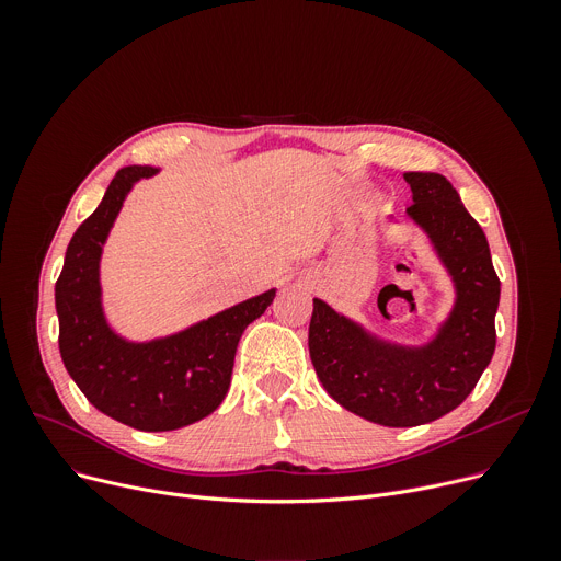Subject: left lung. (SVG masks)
I'll use <instances>...</instances> for the list:
<instances>
[{
    "instance_id": "obj_1",
    "label": "left lung",
    "mask_w": 561,
    "mask_h": 561,
    "mask_svg": "<svg viewBox=\"0 0 561 561\" xmlns=\"http://www.w3.org/2000/svg\"><path fill=\"white\" fill-rule=\"evenodd\" d=\"M414 193L407 214L434 241L457 286V305L425 347L379 343L313 300L309 355L328 393L352 414L387 427L432 423L476 389L495 350L500 279L486 236L444 174L404 172Z\"/></svg>"
}]
</instances>
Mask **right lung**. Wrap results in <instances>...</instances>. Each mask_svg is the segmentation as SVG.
Masks as SVG:
<instances>
[{"mask_svg": "<svg viewBox=\"0 0 561 561\" xmlns=\"http://www.w3.org/2000/svg\"><path fill=\"white\" fill-rule=\"evenodd\" d=\"M154 168L129 165L75 231L56 279L58 350L81 393L102 414L142 432L180 430L209 416L227 396L239 341L275 290L236 305L199 325L152 343L115 336L100 305V254L131 184Z\"/></svg>", "mask_w": 561, "mask_h": 561, "instance_id": "add662e5", "label": "right lung"}]
</instances>
